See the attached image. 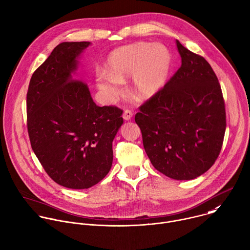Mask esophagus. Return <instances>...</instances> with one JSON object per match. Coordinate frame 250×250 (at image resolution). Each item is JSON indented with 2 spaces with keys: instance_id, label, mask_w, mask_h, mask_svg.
Returning a JSON list of instances; mask_svg holds the SVG:
<instances>
[{
  "instance_id": "obj_1",
  "label": "esophagus",
  "mask_w": 250,
  "mask_h": 250,
  "mask_svg": "<svg viewBox=\"0 0 250 250\" xmlns=\"http://www.w3.org/2000/svg\"><path fill=\"white\" fill-rule=\"evenodd\" d=\"M132 115H133V113H132L130 110H125V111H124L123 118H124L125 121H129V120L132 118Z\"/></svg>"
}]
</instances>
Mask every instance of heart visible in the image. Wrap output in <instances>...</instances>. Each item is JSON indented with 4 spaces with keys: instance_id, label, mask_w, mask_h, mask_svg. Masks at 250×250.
I'll list each match as a JSON object with an SVG mask.
<instances>
[{
    "instance_id": "heart-1",
    "label": "heart",
    "mask_w": 250,
    "mask_h": 250,
    "mask_svg": "<svg viewBox=\"0 0 250 250\" xmlns=\"http://www.w3.org/2000/svg\"><path fill=\"white\" fill-rule=\"evenodd\" d=\"M172 66L170 50L163 44L135 42L113 51L107 71L97 70L98 88L110 100L123 92V83L131 77V90L138 100L153 97L167 81Z\"/></svg>"
}]
</instances>
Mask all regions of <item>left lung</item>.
Listing matches in <instances>:
<instances>
[{"label": "left lung", "instance_id": "obj_1", "mask_svg": "<svg viewBox=\"0 0 250 250\" xmlns=\"http://www.w3.org/2000/svg\"><path fill=\"white\" fill-rule=\"evenodd\" d=\"M182 65L139 107L145 152L154 168L171 179L193 180L217 160L226 131L221 85L209 62L177 40Z\"/></svg>", "mask_w": 250, "mask_h": 250}]
</instances>
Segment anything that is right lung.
<instances>
[{
  "label": "right lung",
  "mask_w": 250,
  "mask_h": 250,
  "mask_svg": "<svg viewBox=\"0 0 250 250\" xmlns=\"http://www.w3.org/2000/svg\"><path fill=\"white\" fill-rule=\"evenodd\" d=\"M90 42H62L33 72L26 96L32 150L48 176L72 189L102 181L113 163V140L123 110L97 106L72 73Z\"/></svg>",
  "instance_id": "add662e5"
}]
</instances>
